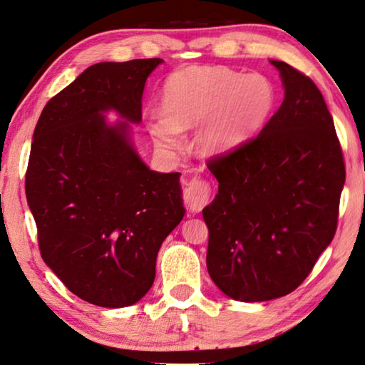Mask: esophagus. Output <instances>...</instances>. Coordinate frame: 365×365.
Returning a JSON list of instances; mask_svg holds the SVG:
<instances>
[{
  "label": "esophagus",
  "instance_id": "34e87169",
  "mask_svg": "<svg viewBox=\"0 0 365 365\" xmlns=\"http://www.w3.org/2000/svg\"><path fill=\"white\" fill-rule=\"evenodd\" d=\"M210 194L212 187L205 179L192 178L189 181L186 190H184V200H186V205L189 207L190 212L199 213L210 202Z\"/></svg>",
  "mask_w": 365,
  "mask_h": 365
}]
</instances>
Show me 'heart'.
Segmentation results:
<instances>
[{
	"instance_id": "heart-1",
	"label": "heart",
	"mask_w": 365,
	"mask_h": 365,
	"mask_svg": "<svg viewBox=\"0 0 365 365\" xmlns=\"http://www.w3.org/2000/svg\"><path fill=\"white\" fill-rule=\"evenodd\" d=\"M274 91L264 76L242 74L222 66H190L165 83V118L150 124L155 140L179 145V130L200 129L208 153H225L249 139L270 115Z\"/></svg>"
}]
</instances>
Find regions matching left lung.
Masks as SVG:
<instances>
[{"label":"left lung","mask_w":365,"mask_h":365,"mask_svg":"<svg viewBox=\"0 0 365 365\" xmlns=\"http://www.w3.org/2000/svg\"><path fill=\"white\" fill-rule=\"evenodd\" d=\"M284 100L264 129L208 160L218 194L202 213L207 268L231 299L289 294L336 232L346 168L333 118L314 81L283 61Z\"/></svg>","instance_id":"1"}]
</instances>
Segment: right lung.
<instances>
[{
	"label": "right lung",
	"instance_id": "1",
	"mask_svg": "<svg viewBox=\"0 0 365 365\" xmlns=\"http://www.w3.org/2000/svg\"><path fill=\"white\" fill-rule=\"evenodd\" d=\"M160 58L97 63L41 111L26 173V195L45 264L66 288L100 307H126L152 288L161 242L184 217L179 173L148 170L129 124Z\"/></svg>",
	"mask_w": 365,
	"mask_h": 365
}]
</instances>
